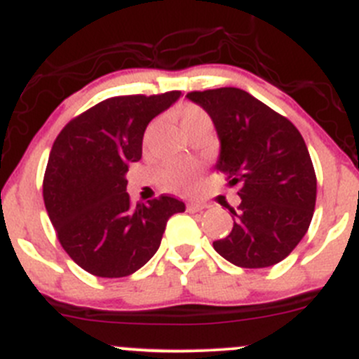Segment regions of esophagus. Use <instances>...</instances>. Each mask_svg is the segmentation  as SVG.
<instances>
[{"label":"esophagus","mask_w":359,"mask_h":359,"mask_svg":"<svg viewBox=\"0 0 359 359\" xmlns=\"http://www.w3.org/2000/svg\"><path fill=\"white\" fill-rule=\"evenodd\" d=\"M207 208V205L205 203H187V210L189 212H201Z\"/></svg>","instance_id":"1"}]
</instances>
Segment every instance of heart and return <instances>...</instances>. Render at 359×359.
Listing matches in <instances>:
<instances>
[{"mask_svg": "<svg viewBox=\"0 0 359 359\" xmlns=\"http://www.w3.org/2000/svg\"><path fill=\"white\" fill-rule=\"evenodd\" d=\"M180 124H182L184 131L189 133L194 128L210 124V119H208L207 112L198 105H186L180 109ZM163 180L172 189H187L196 180V170L187 165H172L163 173Z\"/></svg>", "mask_w": 359, "mask_h": 359, "instance_id": "1", "label": "heart"}]
</instances>
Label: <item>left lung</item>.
Segmentation results:
<instances>
[{
	"mask_svg": "<svg viewBox=\"0 0 359 359\" xmlns=\"http://www.w3.org/2000/svg\"><path fill=\"white\" fill-rule=\"evenodd\" d=\"M212 117L221 140L215 165L242 198L233 229L214 249L242 268H266L291 254L311 226L314 165L294 124L236 87L187 93Z\"/></svg>",
	"mask_w": 359,
	"mask_h": 359,
	"instance_id": "8db88e82",
	"label": "left lung"
}]
</instances>
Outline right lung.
<instances>
[{
	"label": "right lung",
	"instance_id": "obj_1",
	"mask_svg": "<svg viewBox=\"0 0 359 359\" xmlns=\"http://www.w3.org/2000/svg\"><path fill=\"white\" fill-rule=\"evenodd\" d=\"M180 91L109 98L69 121L52 145L43 201L68 256L96 277H128L156 254L166 222L186 210L161 194L131 205L126 172L142 158L147 124Z\"/></svg>",
	"mask_w": 359,
	"mask_h": 359
}]
</instances>
